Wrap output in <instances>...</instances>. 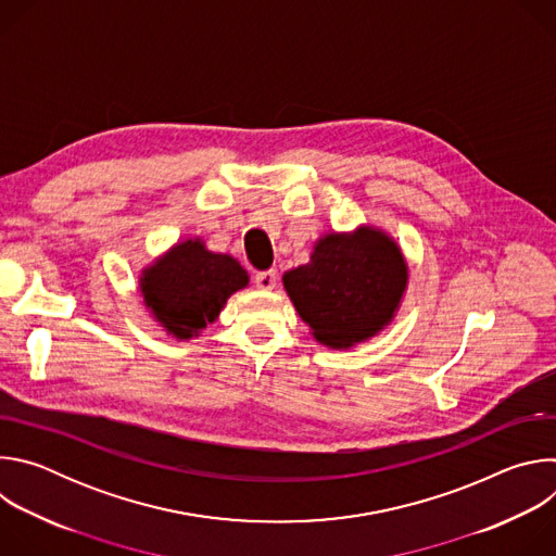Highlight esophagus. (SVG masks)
I'll return each mask as SVG.
<instances>
[{"label": "esophagus", "instance_id": "esophagus-1", "mask_svg": "<svg viewBox=\"0 0 556 556\" xmlns=\"http://www.w3.org/2000/svg\"><path fill=\"white\" fill-rule=\"evenodd\" d=\"M255 286H257L260 290H275V286H277V273H275V270L255 273Z\"/></svg>", "mask_w": 556, "mask_h": 556}]
</instances>
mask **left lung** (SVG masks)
<instances>
[{
	"instance_id": "left-lung-1",
	"label": "left lung",
	"mask_w": 556,
	"mask_h": 556,
	"mask_svg": "<svg viewBox=\"0 0 556 556\" xmlns=\"http://www.w3.org/2000/svg\"><path fill=\"white\" fill-rule=\"evenodd\" d=\"M405 283L407 264L399 247L374 228L324 237L309 264L283 275V286L314 339L337 350L387 326Z\"/></svg>"
}]
</instances>
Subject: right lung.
Listing matches in <instances>:
<instances>
[{
    "mask_svg": "<svg viewBox=\"0 0 556 556\" xmlns=\"http://www.w3.org/2000/svg\"><path fill=\"white\" fill-rule=\"evenodd\" d=\"M247 283L240 264L208 253L200 240L178 244L140 279L147 307L178 339H191L215 321L226 299Z\"/></svg>",
    "mask_w": 556,
    "mask_h": 556,
    "instance_id": "1",
    "label": "right lung"
}]
</instances>
